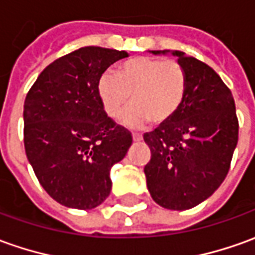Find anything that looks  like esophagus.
Returning <instances> with one entry per match:
<instances>
[{"mask_svg":"<svg viewBox=\"0 0 255 255\" xmlns=\"http://www.w3.org/2000/svg\"><path fill=\"white\" fill-rule=\"evenodd\" d=\"M132 139H134V142H141L142 135L141 134H132Z\"/></svg>","mask_w":255,"mask_h":255,"instance_id":"obj_1","label":"esophagus"}]
</instances>
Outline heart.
<instances>
[{"label": "heart", "mask_w": 255, "mask_h": 255, "mask_svg": "<svg viewBox=\"0 0 255 255\" xmlns=\"http://www.w3.org/2000/svg\"><path fill=\"white\" fill-rule=\"evenodd\" d=\"M186 72L178 62L150 57L131 58L117 74L106 71L98 82L99 99L109 117H119L129 100L134 102L121 117L128 127L170 120L186 98Z\"/></svg>", "instance_id": "heart-1"}]
</instances>
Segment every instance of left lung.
Masks as SVG:
<instances>
[{
    "label": "left lung",
    "instance_id": "obj_1",
    "mask_svg": "<svg viewBox=\"0 0 255 255\" xmlns=\"http://www.w3.org/2000/svg\"><path fill=\"white\" fill-rule=\"evenodd\" d=\"M149 53L177 57L187 89L177 113L143 134L152 155L143 169L146 186L160 207L184 211L209 198L229 171L239 138L236 106L207 64L177 50Z\"/></svg>",
    "mask_w": 255,
    "mask_h": 255
}]
</instances>
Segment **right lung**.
<instances>
[{"label": "right lung", "instance_id": "right-lung-1", "mask_svg": "<svg viewBox=\"0 0 255 255\" xmlns=\"http://www.w3.org/2000/svg\"><path fill=\"white\" fill-rule=\"evenodd\" d=\"M126 51L82 47L51 62L23 106L26 156L47 194L64 207L92 209L112 190L110 170L132 136L107 117L99 78Z\"/></svg>", "mask_w": 255, "mask_h": 255}]
</instances>
